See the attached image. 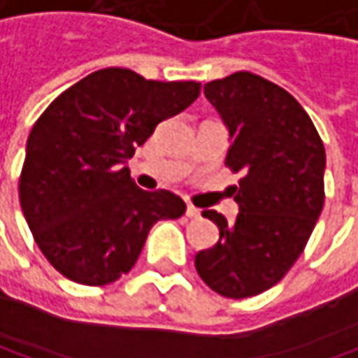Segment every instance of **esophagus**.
Returning a JSON list of instances; mask_svg holds the SVG:
<instances>
[{"label": "esophagus", "mask_w": 358, "mask_h": 358, "mask_svg": "<svg viewBox=\"0 0 358 358\" xmlns=\"http://www.w3.org/2000/svg\"><path fill=\"white\" fill-rule=\"evenodd\" d=\"M186 215H188L190 219H196V217H201V209H196L194 205H188V207H186Z\"/></svg>", "instance_id": "1"}]
</instances>
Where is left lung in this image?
I'll return each instance as SVG.
<instances>
[{
  "label": "left lung",
  "mask_w": 358,
  "mask_h": 358,
  "mask_svg": "<svg viewBox=\"0 0 358 358\" xmlns=\"http://www.w3.org/2000/svg\"><path fill=\"white\" fill-rule=\"evenodd\" d=\"M205 96L229 129L225 166L238 174L240 213L234 223L203 211L219 242L194 258L215 293L254 297L297 262L324 207V143L301 104L280 85L238 71L205 85Z\"/></svg>",
  "instance_id": "1"
}]
</instances>
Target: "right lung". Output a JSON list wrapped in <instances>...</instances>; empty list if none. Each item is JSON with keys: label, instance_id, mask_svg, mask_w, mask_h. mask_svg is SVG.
Segmentation results:
<instances>
[{"label": "right lung", "instance_id": "right-lung-1", "mask_svg": "<svg viewBox=\"0 0 358 358\" xmlns=\"http://www.w3.org/2000/svg\"><path fill=\"white\" fill-rule=\"evenodd\" d=\"M199 94V82H153L108 67L73 83L41 114L26 143L20 205L61 275L110 285L135 266L159 219L184 215L180 196L141 190L124 164Z\"/></svg>", "mask_w": 358, "mask_h": 358}]
</instances>
